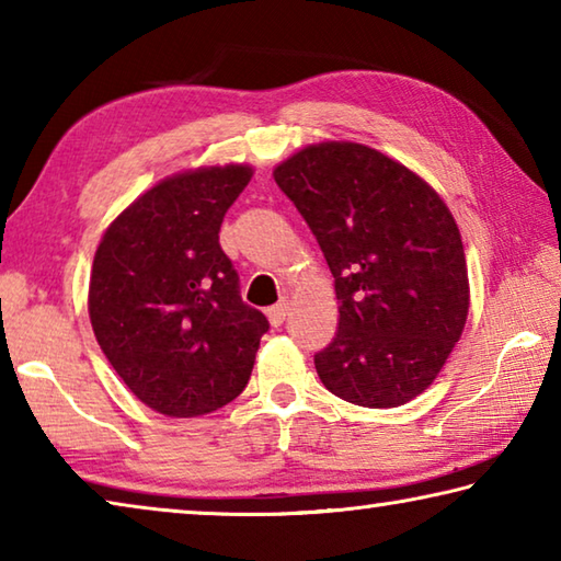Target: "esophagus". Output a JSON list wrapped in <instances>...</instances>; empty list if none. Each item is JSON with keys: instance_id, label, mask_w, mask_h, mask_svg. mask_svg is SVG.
Here are the masks:
<instances>
[{"instance_id": "esophagus-1", "label": "esophagus", "mask_w": 561, "mask_h": 561, "mask_svg": "<svg viewBox=\"0 0 561 561\" xmlns=\"http://www.w3.org/2000/svg\"><path fill=\"white\" fill-rule=\"evenodd\" d=\"M287 314H289V304H287V299L279 301V304H274V307L267 309V317H270V324H272V327H282L284 319H287Z\"/></svg>"}]
</instances>
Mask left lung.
<instances>
[{
    "instance_id": "left-lung-1",
    "label": "left lung",
    "mask_w": 561,
    "mask_h": 561,
    "mask_svg": "<svg viewBox=\"0 0 561 561\" xmlns=\"http://www.w3.org/2000/svg\"><path fill=\"white\" fill-rule=\"evenodd\" d=\"M334 274L339 331L314 354L331 393L396 408L440 374L468 319L453 215L425 180L360 144H319L274 170Z\"/></svg>"
}]
</instances>
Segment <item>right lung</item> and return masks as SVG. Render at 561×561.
Masks as SVG:
<instances>
[{
	"label": "right lung",
	"mask_w": 561,
	"mask_h": 561,
	"mask_svg": "<svg viewBox=\"0 0 561 561\" xmlns=\"http://www.w3.org/2000/svg\"><path fill=\"white\" fill-rule=\"evenodd\" d=\"M250 178L252 168L225 165L163 180L111 222L93 257V334L123 383L163 415L234 401L270 331L220 247L222 217Z\"/></svg>",
	"instance_id": "1"
}]
</instances>
